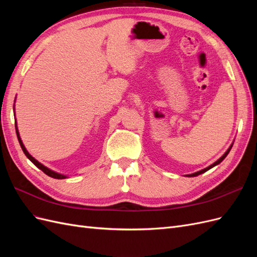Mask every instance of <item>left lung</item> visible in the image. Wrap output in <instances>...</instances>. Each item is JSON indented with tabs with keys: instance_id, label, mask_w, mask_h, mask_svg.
Wrapping results in <instances>:
<instances>
[{
	"instance_id": "8db88e82",
	"label": "left lung",
	"mask_w": 257,
	"mask_h": 257,
	"mask_svg": "<svg viewBox=\"0 0 257 257\" xmlns=\"http://www.w3.org/2000/svg\"><path fill=\"white\" fill-rule=\"evenodd\" d=\"M231 147L232 146H230L229 147V149L226 151V152H225L224 154H223V157L222 158H220L219 160H217L216 162H214L213 163V164L212 165H210L209 167H207V168H205V169H201V170H199V172H197V173H194V174H191V175H188V177H196V176H198V175H200V174H203V173H205V172H207V170H209L210 168H212V167H214L215 165H217V164H220V163L225 159V158H226V155L228 154V152L230 151V149H231Z\"/></svg>"
}]
</instances>
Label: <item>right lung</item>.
I'll list each match as a JSON object with an SVG mask.
<instances>
[{"label":"right lung","mask_w":257,"mask_h":257,"mask_svg":"<svg viewBox=\"0 0 257 257\" xmlns=\"http://www.w3.org/2000/svg\"><path fill=\"white\" fill-rule=\"evenodd\" d=\"M16 133H17V137H18V141H19V144H20V147H21V149H22V151H23V153H25L26 155H27V158L33 163V164L37 167V168H40L42 172H44L46 175H48L49 177H51V178H54V179H65L66 178V176H64V175H61V174H58V173H54V172H52V170H50L49 168H47L46 166H44L43 164H41L40 162H37L32 155H31L28 151H27V149L25 148V146H23V144H22V142H21V138H20V136H19V132H18V128H17V125H16Z\"/></svg>","instance_id":"right-lung-1"}]
</instances>
